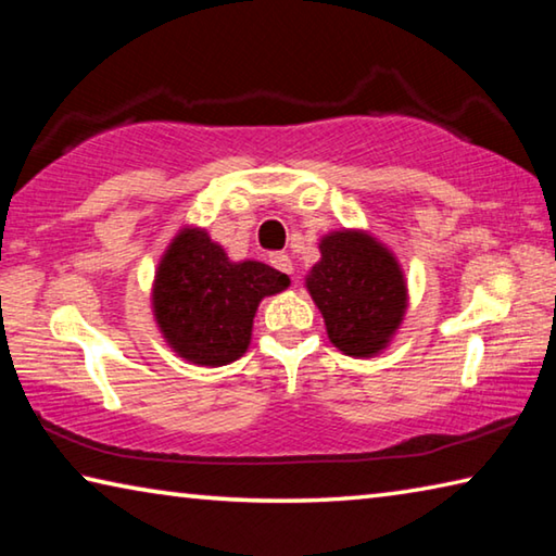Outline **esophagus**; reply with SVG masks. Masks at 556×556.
<instances>
[{"label": "esophagus", "instance_id": "1", "mask_svg": "<svg viewBox=\"0 0 556 556\" xmlns=\"http://www.w3.org/2000/svg\"><path fill=\"white\" fill-rule=\"evenodd\" d=\"M269 262H271V267L285 271V275H294V265H291V260H289V255H285V252H277V255H271Z\"/></svg>", "mask_w": 556, "mask_h": 556}]
</instances>
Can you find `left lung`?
I'll return each instance as SVG.
<instances>
[{
	"mask_svg": "<svg viewBox=\"0 0 556 556\" xmlns=\"http://www.w3.org/2000/svg\"><path fill=\"white\" fill-rule=\"evenodd\" d=\"M304 287L324 316L328 341L351 357L388 351L409 306L397 255L365 228L326 232Z\"/></svg>",
	"mask_w": 556,
	"mask_h": 556,
	"instance_id": "obj_1",
	"label": "left lung"
}]
</instances>
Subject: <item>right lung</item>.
I'll list each match as a JSON object with an SVG mask.
<instances>
[{
	"label": "right lung",
	"instance_id": "right-lung-1",
	"mask_svg": "<svg viewBox=\"0 0 556 556\" xmlns=\"http://www.w3.org/2000/svg\"><path fill=\"white\" fill-rule=\"evenodd\" d=\"M287 275L257 260H230L201 225L186 223L152 281V314L159 333L186 363L220 368L244 355L265 296L281 294Z\"/></svg>",
	"mask_w": 556,
	"mask_h": 556
}]
</instances>
